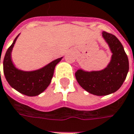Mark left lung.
I'll return each mask as SVG.
<instances>
[{
	"label": "left lung",
	"instance_id": "obj_1",
	"mask_svg": "<svg viewBox=\"0 0 134 134\" xmlns=\"http://www.w3.org/2000/svg\"><path fill=\"white\" fill-rule=\"evenodd\" d=\"M102 35L113 53L110 62L101 71L86 72L78 70L76 80L83 89L96 96L113 93L122 85L129 70L127 54L117 38L104 31Z\"/></svg>",
	"mask_w": 134,
	"mask_h": 134
}]
</instances>
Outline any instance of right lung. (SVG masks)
Instances as JSON below:
<instances>
[{
  "instance_id": "right-lung-1",
  "label": "right lung",
  "mask_w": 134,
  "mask_h": 134,
  "mask_svg": "<svg viewBox=\"0 0 134 134\" xmlns=\"http://www.w3.org/2000/svg\"><path fill=\"white\" fill-rule=\"evenodd\" d=\"M18 35L8 48L3 58V73L9 85L22 94L35 96L47 89L51 82L55 65L62 58H58L43 68L35 71L25 72L15 67L11 59V52ZM1 63V58H0Z\"/></svg>"
}]
</instances>
